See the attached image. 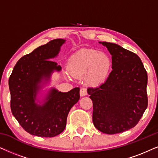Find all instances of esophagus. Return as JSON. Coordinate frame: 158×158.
Segmentation results:
<instances>
[{
	"label": "esophagus",
	"mask_w": 158,
	"mask_h": 158,
	"mask_svg": "<svg viewBox=\"0 0 158 158\" xmlns=\"http://www.w3.org/2000/svg\"><path fill=\"white\" fill-rule=\"evenodd\" d=\"M87 95V89L85 88V87H82V88L80 89V95L81 96H85V95Z\"/></svg>",
	"instance_id": "1"
}]
</instances>
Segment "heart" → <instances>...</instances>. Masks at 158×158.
<instances>
[{"label": "heart", "mask_w": 158, "mask_h": 158, "mask_svg": "<svg viewBox=\"0 0 158 158\" xmlns=\"http://www.w3.org/2000/svg\"><path fill=\"white\" fill-rule=\"evenodd\" d=\"M112 62L109 55L93 49H82L74 54L69 61L70 70L76 76L88 73L93 85L103 82L110 73Z\"/></svg>", "instance_id": "b5f03b06"}]
</instances>
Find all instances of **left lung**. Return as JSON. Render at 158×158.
Masks as SVG:
<instances>
[{
    "mask_svg": "<svg viewBox=\"0 0 158 158\" xmlns=\"http://www.w3.org/2000/svg\"><path fill=\"white\" fill-rule=\"evenodd\" d=\"M101 44L111 55L112 71L104 82L89 87L87 93L93 101L95 127L116 134L135 127L147 108V73L136 54L116 44Z\"/></svg>",
    "mask_w": 158,
    "mask_h": 158,
    "instance_id": "left-lung-1",
    "label": "left lung"
}]
</instances>
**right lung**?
<instances>
[{"instance_id": "1", "label": "right lung", "mask_w": 158, "mask_h": 158, "mask_svg": "<svg viewBox=\"0 0 158 158\" xmlns=\"http://www.w3.org/2000/svg\"><path fill=\"white\" fill-rule=\"evenodd\" d=\"M65 40L57 39L40 46L22 57L9 79L12 114L30 134L40 137H54L64 131L69 111L79 100V87L68 93L52 89L42 106L35 103L39 83L50 78L61 66L51 60L59 53Z\"/></svg>"}]
</instances>
